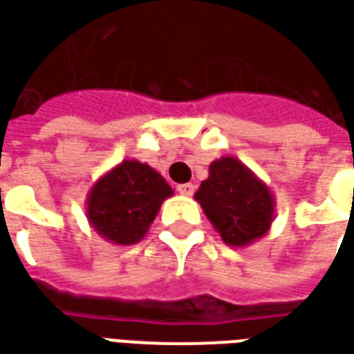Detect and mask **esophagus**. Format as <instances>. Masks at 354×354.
Returning <instances> with one entry per match:
<instances>
[{
  "instance_id": "esophagus-1",
  "label": "esophagus",
  "mask_w": 354,
  "mask_h": 354,
  "mask_svg": "<svg viewBox=\"0 0 354 354\" xmlns=\"http://www.w3.org/2000/svg\"><path fill=\"white\" fill-rule=\"evenodd\" d=\"M178 192L182 195H185V197H189V195H194L195 192V185L194 184H182L178 185Z\"/></svg>"
}]
</instances>
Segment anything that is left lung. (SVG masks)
<instances>
[{
  "mask_svg": "<svg viewBox=\"0 0 354 354\" xmlns=\"http://www.w3.org/2000/svg\"><path fill=\"white\" fill-rule=\"evenodd\" d=\"M195 201L230 247H247L266 236L276 214L270 187L241 160L228 155L212 160Z\"/></svg>",
  "mask_w": 354,
  "mask_h": 354,
  "instance_id": "1",
  "label": "left lung"
}]
</instances>
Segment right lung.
Here are the masks:
<instances>
[{"label":"right lung","instance_id":"add662e5","mask_svg":"<svg viewBox=\"0 0 354 354\" xmlns=\"http://www.w3.org/2000/svg\"><path fill=\"white\" fill-rule=\"evenodd\" d=\"M172 187L147 162L124 159L91 185L86 197L88 222L115 245L142 241Z\"/></svg>","mask_w":354,"mask_h":354}]
</instances>
